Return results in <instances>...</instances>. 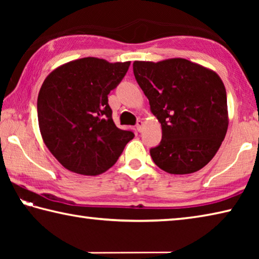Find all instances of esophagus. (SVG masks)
<instances>
[{
  "instance_id": "obj_1",
  "label": "esophagus",
  "mask_w": 259,
  "mask_h": 259,
  "mask_svg": "<svg viewBox=\"0 0 259 259\" xmlns=\"http://www.w3.org/2000/svg\"><path fill=\"white\" fill-rule=\"evenodd\" d=\"M143 125H144V122H143L142 120H138L137 125H136V126H137V130L139 131V133H140V131H142V129H143Z\"/></svg>"
}]
</instances>
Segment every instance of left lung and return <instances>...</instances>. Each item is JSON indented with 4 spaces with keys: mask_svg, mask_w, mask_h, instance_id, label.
Returning <instances> with one entry per match:
<instances>
[{
    "mask_svg": "<svg viewBox=\"0 0 259 259\" xmlns=\"http://www.w3.org/2000/svg\"><path fill=\"white\" fill-rule=\"evenodd\" d=\"M134 74L161 123L160 145L150 151L154 163L172 175L202 169L219 150L229 126L222 78L184 58L136 60Z\"/></svg>",
    "mask_w": 259,
    "mask_h": 259,
    "instance_id": "left-lung-1",
    "label": "left lung"
}]
</instances>
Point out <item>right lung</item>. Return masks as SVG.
<instances>
[{
	"label": "right lung",
	"mask_w": 259,
	"mask_h": 259,
	"mask_svg": "<svg viewBox=\"0 0 259 259\" xmlns=\"http://www.w3.org/2000/svg\"><path fill=\"white\" fill-rule=\"evenodd\" d=\"M130 66L87 57L54 69L37 97L41 136L59 163L85 176H97L115 164L133 131L117 128L107 95Z\"/></svg>",
	"instance_id": "right-lung-1"
}]
</instances>
